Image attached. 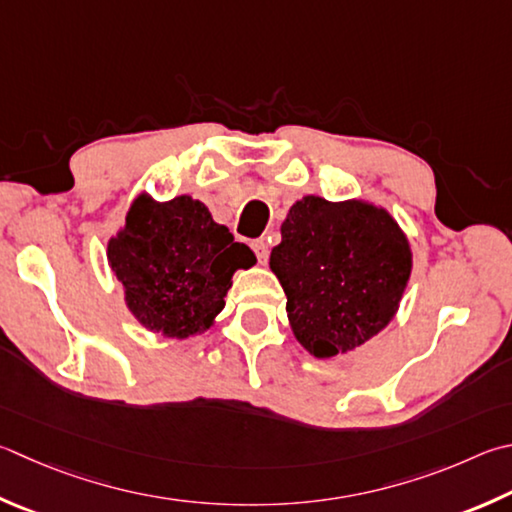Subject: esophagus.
I'll list each match as a JSON object with an SVG mask.
<instances>
[{"label":"esophagus","mask_w":512,"mask_h":512,"mask_svg":"<svg viewBox=\"0 0 512 512\" xmlns=\"http://www.w3.org/2000/svg\"><path fill=\"white\" fill-rule=\"evenodd\" d=\"M253 250H255V255H257V259H259V264H266V262H268V255H271V248H268V244H266L264 239L253 241Z\"/></svg>","instance_id":"esophagus-1"}]
</instances>
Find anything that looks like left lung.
<instances>
[{"instance_id":"1","label":"left lung","mask_w":512,"mask_h":512,"mask_svg":"<svg viewBox=\"0 0 512 512\" xmlns=\"http://www.w3.org/2000/svg\"><path fill=\"white\" fill-rule=\"evenodd\" d=\"M271 271L295 340L315 358L362 347L396 318L412 275L410 239L365 199L306 194L282 224Z\"/></svg>"}]
</instances>
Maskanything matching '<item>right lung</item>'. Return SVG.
<instances>
[{"mask_svg":"<svg viewBox=\"0 0 512 512\" xmlns=\"http://www.w3.org/2000/svg\"><path fill=\"white\" fill-rule=\"evenodd\" d=\"M107 262L141 327L188 340L215 324L232 275L257 259L203 201L190 194L156 201L141 192L107 241Z\"/></svg>","mask_w":512,"mask_h":512,"instance_id":"add662e5","label":"right lung"}]
</instances>
